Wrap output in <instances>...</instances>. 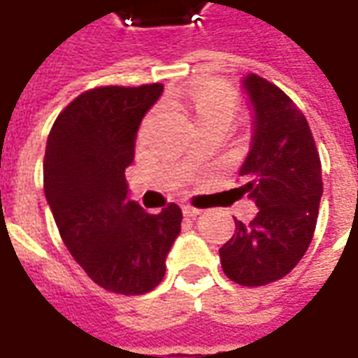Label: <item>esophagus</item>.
<instances>
[{
  "instance_id": "esophagus-1",
  "label": "esophagus",
  "mask_w": 358,
  "mask_h": 358,
  "mask_svg": "<svg viewBox=\"0 0 358 358\" xmlns=\"http://www.w3.org/2000/svg\"><path fill=\"white\" fill-rule=\"evenodd\" d=\"M182 213H184L186 217H197V215H201V210L195 209L192 205H182Z\"/></svg>"
}]
</instances>
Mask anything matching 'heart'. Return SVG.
Segmentation results:
<instances>
[{
    "mask_svg": "<svg viewBox=\"0 0 358 358\" xmlns=\"http://www.w3.org/2000/svg\"><path fill=\"white\" fill-rule=\"evenodd\" d=\"M169 103L186 110L194 118L197 128H230L238 115V97L226 84L220 82H203L189 90L186 95L169 97Z\"/></svg>",
    "mask_w": 358,
    "mask_h": 358,
    "instance_id": "obj_1",
    "label": "heart"
}]
</instances>
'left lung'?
Returning <instances> with one entry per match:
<instances>
[{
  "label": "left lung",
  "mask_w": 358,
  "mask_h": 358,
  "mask_svg": "<svg viewBox=\"0 0 358 358\" xmlns=\"http://www.w3.org/2000/svg\"><path fill=\"white\" fill-rule=\"evenodd\" d=\"M251 107V141L240 166L248 195L259 207L220 248L224 274L241 285H264L299 263L315 234L322 169L305 115L280 88L257 74L241 80Z\"/></svg>",
  "instance_id": "left-lung-1"
}]
</instances>
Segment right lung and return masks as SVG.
Returning a JSON list of instances; mask_svg holds the SVG:
<instances>
[{
	"instance_id": "1",
	"label": "right lung",
	"mask_w": 358,
	"mask_h": 358,
	"mask_svg": "<svg viewBox=\"0 0 358 358\" xmlns=\"http://www.w3.org/2000/svg\"><path fill=\"white\" fill-rule=\"evenodd\" d=\"M161 94V84L90 90L59 115L45 145L43 192L66 249L95 284L122 295L159 285L180 234L178 205L145 213L124 176Z\"/></svg>"
}]
</instances>
